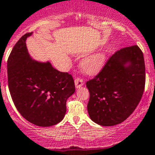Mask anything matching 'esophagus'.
Here are the masks:
<instances>
[{
	"label": "esophagus",
	"mask_w": 155,
	"mask_h": 155,
	"mask_svg": "<svg viewBox=\"0 0 155 155\" xmlns=\"http://www.w3.org/2000/svg\"><path fill=\"white\" fill-rule=\"evenodd\" d=\"M83 81L80 79H75V86H76V89H79L81 86H83Z\"/></svg>",
	"instance_id": "34e87169"
}]
</instances>
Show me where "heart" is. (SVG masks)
<instances>
[{"label": "heart", "mask_w": 155, "mask_h": 155, "mask_svg": "<svg viewBox=\"0 0 155 155\" xmlns=\"http://www.w3.org/2000/svg\"><path fill=\"white\" fill-rule=\"evenodd\" d=\"M106 62V54L98 51L85 57L80 62V67L88 76H95L103 69Z\"/></svg>", "instance_id": "heart-1"}]
</instances>
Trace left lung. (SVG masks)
Wrapping results in <instances>:
<instances>
[{
	"label": "left lung",
	"instance_id": "obj_1",
	"mask_svg": "<svg viewBox=\"0 0 155 155\" xmlns=\"http://www.w3.org/2000/svg\"><path fill=\"white\" fill-rule=\"evenodd\" d=\"M145 85V65L137 45L121 48L110 58L94 79L88 81L90 119L101 126L124 121L134 111Z\"/></svg>",
	"mask_w": 155,
	"mask_h": 155
}]
</instances>
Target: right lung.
Returning <instances> with one entry per match:
<instances>
[{
  "mask_svg": "<svg viewBox=\"0 0 155 155\" xmlns=\"http://www.w3.org/2000/svg\"><path fill=\"white\" fill-rule=\"evenodd\" d=\"M24 35L8 59V88L21 115L38 127L57 124L66 112V100L75 93L74 80L68 72L52 67L48 61L38 62L30 56Z\"/></svg>",
  "mask_w": 155,
  "mask_h": 155,
  "instance_id": "add662e5",
  "label": "right lung"
}]
</instances>
